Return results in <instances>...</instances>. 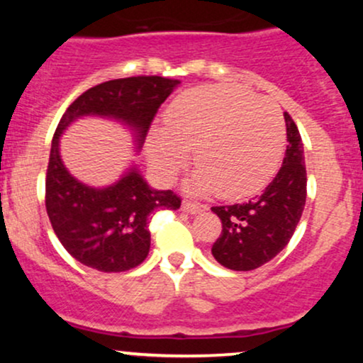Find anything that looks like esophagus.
<instances>
[{
	"mask_svg": "<svg viewBox=\"0 0 363 363\" xmlns=\"http://www.w3.org/2000/svg\"><path fill=\"white\" fill-rule=\"evenodd\" d=\"M182 210L187 211V213L194 215V213H199V211L206 210V206L203 205V203L189 201V199H184V203H182Z\"/></svg>",
	"mask_w": 363,
	"mask_h": 363,
	"instance_id": "esophagus-1",
	"label": "esophagus"
}]
</instances>
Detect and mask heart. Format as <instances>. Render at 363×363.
<instances>
[{
    "label": "heart",
    "instance_id": "heart-1",
    "mask_svg": "<svg viewBox=\"0 0 363 363\" xmlns=\"http://www.w3.org/2000/svg\"><path fill=\"white\" fill-rule=\"evenodd\" d=\"M285 147L280 107L235 85L191 89L172 101L165 129L148 140V158L162 181H172L194 148V187L223 198L259 191L277 172Z\"/></svg>",
    "mask_w": 363,
    "mask_h": 363
}]
</instances>
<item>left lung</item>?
<instances>
[{
    "label": "left lung",
    "mask_w": 363,
    "mask_h": 363,
    "mask_svg": "<svg viewBox=\"0 0 363 363\" xmlns=\"http://www.w3.org/2000/svg\"><path fill=\"white\" fill-rule=\"evenodd\" d=\"M283 116L289 145L273 181L249 201L211 208L222 220V234L215 240L211 254L220 264L234 272L259 268L283 251L306 206L307 172L302 138L289 112Z\"/></svg>",
    "instance_id": "obj_1"
}]
</instances>
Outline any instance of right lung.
Listing matches in <instances>:
<instances>
[{
	"label": "right lung",
	"mask_w": 363,
	"mask_h": 363,
	"mask_svg": "<svg viewBox=\"0 0 363 363\" xmlns=\"http://www.w3.org/2000/svg\"><path fill=\"white\" fill-rule=\"evenodd\" d=\"M176 85L177 80L162 77L111 80L83 91L62 114L45 174V210L54 234L82 264L104 273L136 268L150 251V215L160 208L177 210L181 196L170 189H152L136 169L104 189L82 184L61 162V133L82 116H107L133 128L140 148Z\"/></svg>",
	"instance_id": "1"
}]
</instances>
